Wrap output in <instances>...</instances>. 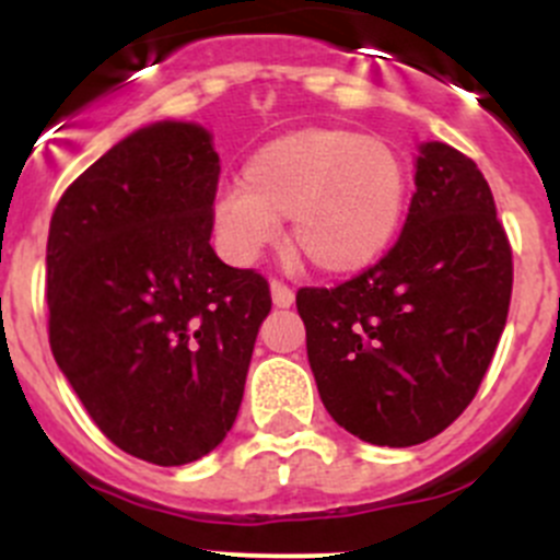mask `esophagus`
Wrapping results in <instances>:
<instances>
[{
	"instance_id": "34e87169",
	"label": "esophagus",
	"mask_w": 560,
	"mask_h": 560,
	"mask_svg": "<svg viewBox=\"0 0 560 560\" xmlns=\"http://www.w3.org/2000/svg\"><path fill=\"white\" fill-rule=\"evenodd\" d=\"M270 298H273L276 308H290L295 303V292L284 284V281H270Z\"/></svg>"
}]
</instances>
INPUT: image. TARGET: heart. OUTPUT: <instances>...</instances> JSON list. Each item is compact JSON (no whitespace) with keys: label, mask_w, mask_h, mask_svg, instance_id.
Wrapping results in <instances>:
<instances>
[{"label":"heart","mask_w":560,"mask_h":560,"mask_svg":"<svg viewBox=\"0 0 560 560\" xmlns=\"http://www.w3.org/2000/svg\"><path fill=\"white\" fill-rule=\"evenodd\" d=\"M409 202V167L393 143L354 129L308 127L254 151L241 186L213 202V228L252 259L287 219V246L308 268L349 276L393 246Z\"/></svg>","instance_id":"heart-1"}]
</instances>
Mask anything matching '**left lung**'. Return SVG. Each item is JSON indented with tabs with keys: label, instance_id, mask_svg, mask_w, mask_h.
<instances>
[{
	"label": "left lung",
	"instance_id": "left-lung-1",
	"mask_svg": "<svg viewBox=\"0 0 560 560\" xmlns=\"http://www.w3.org/2000/svg\"><path fill=\"white\" fill-rule=\"evenodd\" d=\"M404 233L336 290H301L298 314L332 420L380 447L439 436L477 395L504 332L512 248L479 167L422 143Z\"/></svg>",
	"mask_w": 560,
	"mask_h": 560
}]
</instances>
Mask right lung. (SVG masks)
Listing matches in <instances>:
<instances>
[{
  "mask_svg": "<svg viewBox=\"0 0 560 560\" xmlns=\"http://www.w3.org/2000/svg\"><path fill=\"white\" fill-rule=\"evenodd\" d=\"M219 154L195 121L118 140L61 195L48 233V336L100 431L184 466L238 417L268 281L211 248Z\"/></svg>",
  "mask_w": 560,
  "mask_h": 560,
  "instance_id": "add662e5",
  "label": "right lung"
}]
</instances>
